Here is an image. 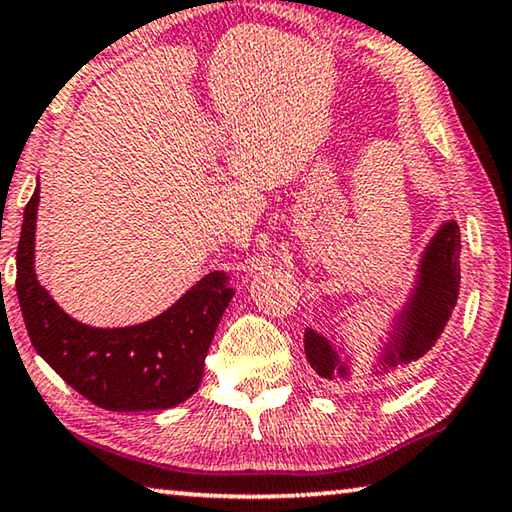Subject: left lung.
<instances>
[{
  "mask_svg": "<svg viewBox=\"0 0 512 512\" xmlns=\"http://www.w3.org/2000/svg\"><path fill=\"white\" fill-rule=\"evenodd\" d=\"M458 258L460 226L455 219H446L423 247L412 286L384 329L368 375L384 377L398 366H410L432 350L458 302ZM304 352L322 380H352V364L357 361L345 348V338L325 336L306 327Z\"/></svg>",
  "mask_w": 512,
  "mask_h": 512,
  "instance_id": "1",
  "label": "left lung"
}]
</instances>
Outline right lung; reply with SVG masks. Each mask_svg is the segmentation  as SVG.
<instances>
[{"instance_id":"1","label":"right lung","mask_w":512,"mask_h":512,"mask_svg":"<svg viewBox=\"0 0 512 512\" xmlns=\"http://www.w3.org/2000/svg\"><path fill=\"white\" fill-rule=\"evenodd\" d=\"M41 187L25 208L18 245V302L38 355L86 400L112 412L169 410L199 389L203 366L235 288L212 270L178 302L139 325L91 327L52 300L34 270Z\"/></svg>"}]
</instances>
